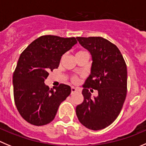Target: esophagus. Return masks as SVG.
Returning <instances> with one entry per match:
<instances>
[{"instance_id":"obj_1","label":"esophagus","mask_w":146,"mask_h":146,"mask_svg":"<svg viewBox=\"0 0 146 146\" xmlns=\"http://www.w3.org/2000/svg\"><path fill=\"white\" fill-rule=\"evenodd\" d=\"M79 90L77 88H76V87H71V93H72V94H74V93L77 92Z\"/></svg>"}]
</instances>
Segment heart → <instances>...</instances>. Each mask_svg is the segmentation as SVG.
I'll return each mask as SVG.
<instances>
[{
    "mask_svg": "<svg viewBox=\"0 0 146 146\" xmlns=\"http://www.w3.org/2000/svg\"><path fill=\"white\" fill-rule=\"evenodd\" d=\"M81 53H84V51H79V52H77V54H81ZM72 82L77 83V82H78V78H77V77H73L72 78Z\"/></svg>",
    "mask_w": 146,
    "mask_h": 146,
    "instance_id": "b5f03b06",
    "label": "heart"
}]
</instances>
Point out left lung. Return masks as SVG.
<instances>
[{"mask_svg":"<svg viewBox=\"0 0 146 146\" xmlns=\"http://www.w3.org/2000/svg\"><path fill=\"white\" fill-rule=\"evenodd\" d=\"M91 54V73L83 85L84 101L76 108L78 120L90 130L112 124L121 111L127 95V66L117 46L102 37H77ZM98 91L91 98L88 89ZM92 91V90H91Z\"/></svg>","mask_w":146,"mask_h":146,"instance_id":"1","label":"left lung"}]
</instances>
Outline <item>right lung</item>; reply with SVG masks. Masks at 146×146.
Here are the masks:
<instances>
[{
    "instance_id": "1",
    "label": "right lung",
    "mask_w": 146,
    "mask_h": 146,
    "mask_svg": "<svg viewBox=\"0 0 146 146\" xmlns=\"http://www.w3.org/2000/svg\"><path fill=\"white\" fill-rule=\"evenodd\" d=\"M77 43L74 37L42 36L20 55L13 76V95L18 111L28 123L36 126L51 123L70 95L69 85L49 89L44 81L50 71L57 69L62 55Z\"/></svg>"
}]
</instances>
